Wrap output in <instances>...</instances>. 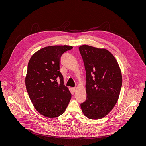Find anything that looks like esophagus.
I'll use <instances>...</instances> for the list:
<instances>
[{"label":"esophagus","mask_w":146,"mask_h":146,"mask_svg":"<svg viewBox=\"0 0 146 146\" xmlns=\"http://www.w3.org/2000/svg\"><path fill=\"white\" fill-rule=\"evenodd\" d=\"M76 89H77L76 88H73V91L74 92H76Z\"/></svg>","instance_id":"1"}]
</instances>
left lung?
Masks as SVG:
<instances>
[{"label":"left lung","instance_id":"8db88e82","mask_svg":"<svg viewBox=\"0 0 146 146\" xmlns=\"http://www.w3.org/2000/svg\"><path fill=\"white\" fill-rule=\"evenodd\" d=\"M86 70V99L80 104L84 114L91 119L104 118L117 104L122 75L115 58L105 49L87 45L79 48Z\"/></svg>","mask_w":146,"mask_h":146}]
</instances>
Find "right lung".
<instances>
[{
  "mask_svg": "<svg viewBox=\"0 0 146 146\" xmlns=\"http://www.w3.org/2000/svg\"><path fill=\"white\" fill-rule=\"evenodd\" d=\"M72 48L68 45L45 47L35 52L29 61L26 89L35 110L47 118L62 115L70 100L71 94L64 85L60 64L63 54Z\"/></svg>",
  "mask_w": 146,
  "mask_h": 146,
  "instance_id": "obj_1",
  "label": "right lung"
}]
</instances>
